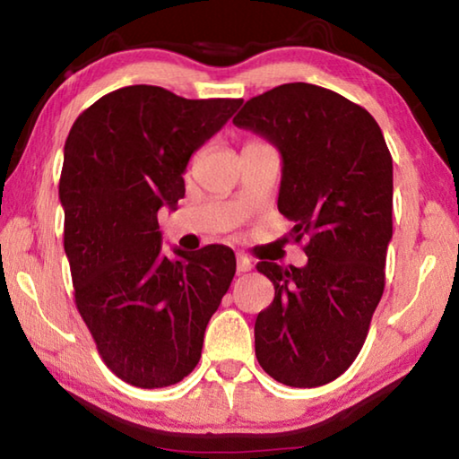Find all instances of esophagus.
Masks as SVG:
<instances>
[{
    "mask_svg": "<svg viewBox=\"0 0 459 459\" xmlns=\"http://www.w3.org/2000/svg\"><path fill=\"white\" fill-rule=\"evenodd\" d=\"M253 269V263L248 257H245V255H237V271L238 273H247V271Z\"/></svg>",
    "mask_w": 459,
    "mask_h": 459,
    "instance_id": "obj_1",
    "label": "esophagus"
}]
</instances>
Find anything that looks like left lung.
<instances>
[{"label":"left lung","mask_w":459,"mask_h":459,"mask_svg":"<svg viewBox=\"0 0 459 459\" xmlns=\"http://www.w3.org/2000/svg\"><path fill=\"white\" fill-rule=\"evenodd\" d=\"M232 123L281 153L277 208L307 255L304 267L257 263L275 298L255 322V354L277 383L328 385L359 356L383 298L391 152L367 108L307 82L253 97Z\"/></svg>","instance_id":"left-lung-1"}]
</instances>
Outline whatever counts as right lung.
Returning <instances> with one entry per match:
<instances>
[{"mask_svg": "<svg viewBox=\"0 0 459 459\" xmlns=\"http://www.w3.org/2000/svg\"><path fill=\"white\" fill-rule=\"evenodd\" d=\"M240 103L134 84L92 103L66 137L58 194L74 304L100 359L134 386L190 375L235 277L229 247L161 253L158 211L184 198L190 155Z\"/></svg>", "mask_w": 459, "mask_h": 459, "instance_id": "1", "label": "right lung"}]
</instances>
